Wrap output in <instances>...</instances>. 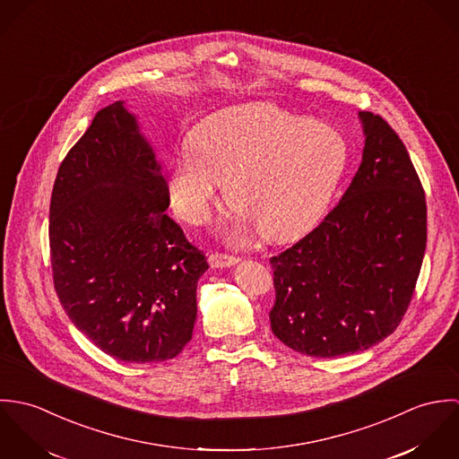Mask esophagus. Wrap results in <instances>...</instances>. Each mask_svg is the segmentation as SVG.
Listing matches in <instances>:
<instances>
[{"label": "esophagus", "instance_id": "34e87169", "mask_svg": "<svg viewBox=\"0 0 459 459\" xmlns=\"http://www.w3.org/2000/svg\"><path fill=\"white\" fill-rule=\"evenodd\" d=\"M240 262L238 256H231V255H224V253H213L210 255V264L215 268H224V266H233Z\"/></svg>", "mask_w": 459, "mask_h": 459}]
</instances>
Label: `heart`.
Masks as SVG:
<instances>
[{"label":"heart","instance_id":"1","mask_svg":"<svg viewBox=\"0 0 459 459\" xmlns=\"http://www.w3.org/2000/svg\"><path fill=\"white\" fill-rule=\"evenodd\" d=\"M189 153L166 173V193L178 219L204 224L219 182L240 226L268 240L304 233L325 210L346 164L348 143L332 126L291 115L270 102L215 111L187 134Z\"/></svg>","mask_w":459,"mask_h":459}]
</instances>
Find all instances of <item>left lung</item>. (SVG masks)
I'll list each match as a JSON object with an SVG mask.
<instances>
[{"label":"left lung","instance_id":"8db88e82","mask_svg":"<svg viewBox=\"0 0 459 459\" xmlns=\"http://www.w3.org/2000/svg\"><path fill=\"white\" fill-rule=\"evenodd\" d=\"M366 146L350 187L302 240L270 258V327L309 357L371 348L401 324L428 240L426 196L393 127L360 111Z\"/></svg>","mask_w":459,"mask_h":459}]
</instances>
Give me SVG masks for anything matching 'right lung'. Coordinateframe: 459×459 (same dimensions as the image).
Returning <instances> with one entry per match:
<instances>
[{
  "mask_svg": "<svg viewBox=\"0 0 459 459\" xmlns=\"http://www.w3.org/2000/svg\"><path fill=\"white\" fill-rule=\"evenodd\" d=\"M155 155L118 100L68 150L51 195L53 282L66 316L104 353L177 357L193 337L203 251L166 213Z\"/></svg>",
  "mask_w": 459,
  "mask_h": 459,
  "instance_id": "obj_1",
  "label": "right lung"
}]
</instances>
